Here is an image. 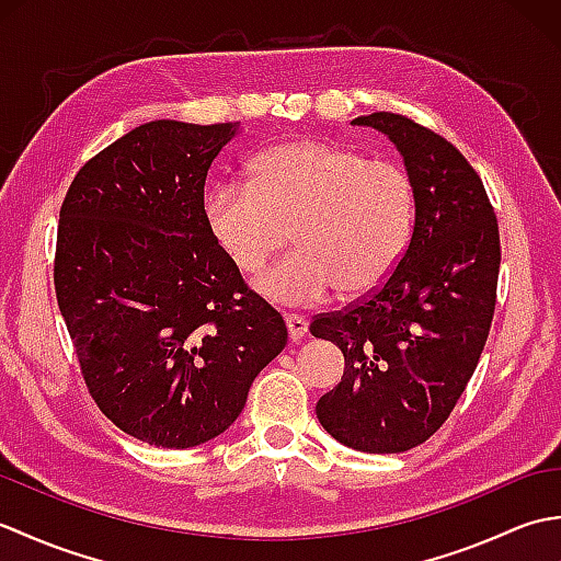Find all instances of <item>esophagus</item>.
<instances>
[{"mask_svg": "<svg viewBox=\"0 0 561 561\" xmlns=\"http://www.w3.org/2000/svg\"><path fill=\"white\" fill-rule=\"evenodd\" d=\"M284 320H287V330H289L291 342H301L308 332V320L304 316H294V313H289Z\"/></svg>", "mask_w": 561, "mask_h": 561, "instance_id": "34e87169", "label": "esophagus"}]
</instances>
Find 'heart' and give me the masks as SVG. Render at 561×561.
<instances>
[{
    "mask_svg": "<svg viewBox=\"0 0 561 561\" xmlns=\"http://www.w3.org/2000/svg\"><path fill=\"white\" fill-rule=\"evenodd\" d=\"M248 181H221L207 195V226L238 272L257 274L287 243L299 248L257 279L284 306H311L342 289L371 294L408 255L416 195L398 163L320 139L257 153Z\"/></svg>",
    "mask_w": 561,
    "mask_h": 561,
    "instance_id": "b5f03b06",
    "label": "heart"
}]
</instances>
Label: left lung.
<instances>
[{"mask_svg": "<svg viewBox=\"0 0 561 561\" xmlns=\"http://www.w3.org/2000/svg\"><path fill=\"white\" fill-rule=\"evenodd\" d=\"M352 123L402 153L416 224L383 287L313 318L311 335L344 354V376L316 414L354 450L402 453L438 432L478 368L496 306L499 224L478 171L434 129L398 113Z\"/></svg>", "mask_w": 561, "mask_h": 561, "instance_id": "1", "label": "left lung"}]
</instances>
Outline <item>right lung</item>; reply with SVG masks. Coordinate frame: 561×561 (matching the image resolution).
Here are the masks:
<instances>
[{"mask_svg": "<svg viewBox=\"0 0 561 561\" xmlns=\"http://www.w3.org/2000/svg\"><path fill=\"white\" fill-rule=\"evenodd\" d=\"M238 123L153 121L81 165L59 209L55 294L93 402L125 434L193 448L241 414L287 325L205 214Z\"/></svg>", "mask_w": 561, "mask_h": 561, "instance_id": "right-lung-1", "label": "right lung"}]
</instances>
